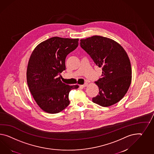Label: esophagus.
Wrapping results in <instances>:
<instances>
[{"instance_id":"34e87169","label":"esophagus","mask_w":154,"mask_h":154,"mask_svg":"<svg viewBox=\"0 0 154 154\" xmlns=\"http://www.w3.org/2000/svg\"><path fill=\"white\" fill-rule=\"evenodd\" d=\"M88 86V83L87 82H85V83H84V85H80V87H82V88H85V87H86V86Z\"/></svg>"}]
</instances>
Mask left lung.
Here are the masks:
<instances>
[{"mask_svg":"<svg viewBox=\"0 0 154 154\" xmlns=\"http://www.w3.org/2000/svg\"><path fill=\"white\" fill-rule=\"evenodd\" d=\"M81 47L99 67H102L101 77L96 81L99 94L93 103L109 106L119 102L129 88L132 68L128 56L123 47L110 38L100 36L80 40Z\"/></svg>","mask_w":154,"mask_h":154,"instance_id":"1","label":"left lung"}]
</instances>
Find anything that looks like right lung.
Instances as JSON below:
<instances>
[{"label":"right lung","mask_w":154,"mask_h":154,"mask_svg":"<svg viewBox=\"0 0 154 154\" xmlns=\"http://www.w3.org/2000/svg\"><path fill=\"white\" fill-rule=\"evenodd\" d=\"M79 38L53 37L33 50L27 69L29 91L39 107L50 114L60 112L69 104V93L79 85L63 83L60 73L66 69L67 55L79 46Z\"/></svg>","instance_id":"obj_1"}]
</instances>
